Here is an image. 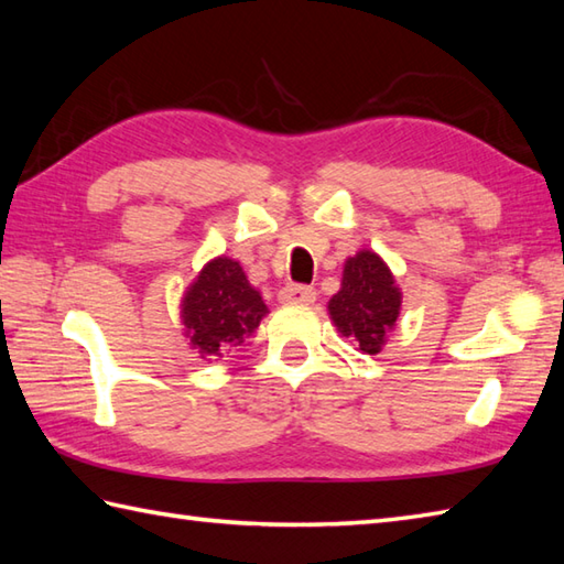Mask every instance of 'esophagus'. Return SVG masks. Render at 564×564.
<instances>
[{
	"mask_svg": "<svg viewBox=\"0 0 564 564\" xmlns=\"http://www.w3.org/2000/svg\"><path fill=\"white\" fill-rule=\"evenodd\" d=\"M317 291L313 285H285L279 293V301L281 303H301V305H310L315 303Z\"/></svg>",
	"mask_w": 564,
	"mask_h": 564,
	"instance_id": "1",
	"label": "esophagus"
}]
</instances>
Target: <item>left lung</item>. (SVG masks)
I'll use <instances>...</instances> for the list:
<instances>
[{"label":"left lung","instance_id":"8db88e82","mask_svg":"<svg viewBox=\"0 0 564 564\" xmlns=\"http://www.w3.org/2000/svg\"><path fill=\"white\" fill-rule=\"evenodd\" d=\"M402 293L394 285L388 263L376 251H358L346 259L341 291L329 301V315L337 329L349 337L358 351L378 354L386 334L400 317Z\"/></svg>","mask_w":564,"mask_h":564}]
</instances>
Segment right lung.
Returning <instances> with one entry per match:
<instances>
[{
    "label": "right lung",
    "instance_id": "right-lung-1",
    "mask_svg": "<svg viewBox=\"0 0 564 564\" xmlns=\"http://www.w3.org/2000/svg\"><path fill=\"white\" fill-rule=\"evenodd\" d=\"M269 310L235 259L208 261L182 301L186 337L200 358H223L259 327Z\"/></svg>",
    "mask_w": 564,
    "mask_h": 564
}]
</instances>
